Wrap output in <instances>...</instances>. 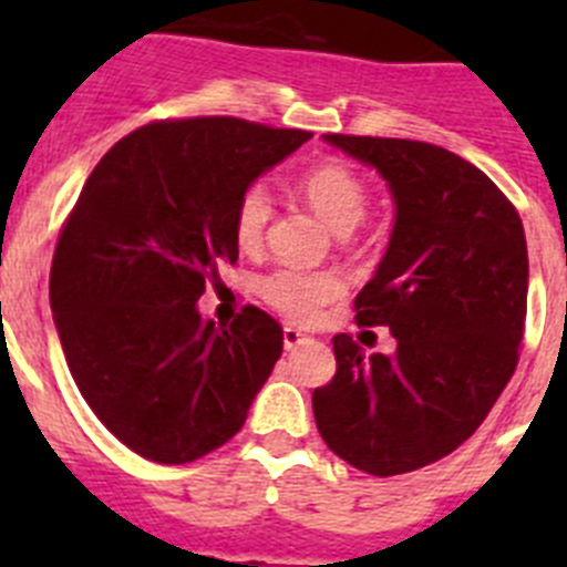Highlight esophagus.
<instances>
[{
	"label": "esophagus",
	"mask_w": 567,
	"mask_h": 567,
	"mask_svg": "<svg viewBox=\"0 0 567 567\" xmlns=\"http://www.w3.org/2000/svg\"><path fill=\"white\" fill-rule=\"evenodd\" d=\"M303 343H309V334H303L295 327H284V346H287V349H298V346Z\"/></svg>",
	"instance_id": "esophagus-1"
}]
</instances>
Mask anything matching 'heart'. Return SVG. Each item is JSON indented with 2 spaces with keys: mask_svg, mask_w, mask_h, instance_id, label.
Masks as SVG:
<instances>
[{
  "mask_svg": "<svg viewBox=\"0 0 567 567\" xmlns=\"http://www.w3.org/2000/svg\"><path fill=\"white\" fill-rule=\"evenodd\" d=\"M298 189L309 207L338 235H349L365 218L369 193L363 178L346 164L329 162L309 169L298 182ZM269 218H272V198L260 184H255L240 195L235 207V238L240 249H258L264 244ZM260 295L269 307L287 315L289 320L312 323L320 309L343 295V278L329 269L280 267L260 280Z\"/></svg>",
  "mask_w": 567,
  "mask_h": 567,
  "instance_id": "1",
  "label": "heart"
}]
</instances>
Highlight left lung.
<instances>
[{"instance_id":"8db88e82","label":"left lung","mask_w":567,"mask_h":567,"mask_svg":"<svg viewBox=\"0 0 567 567\" xmlns=\"http://www.w3.org/2000/svg\"><path fill=\"white\" fill-rule=\"evenodd\" d=\"M323 142L378 169L392 193V238L354 309L360 327H389L398 349L365 354L334 334L338 374L315 389V423L340 460L392 477L463 445L517 369L523 221L483 169L437 144L338 133Z\"/></svg>"}]
</instances>
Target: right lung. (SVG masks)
I'll list each match as a JSON object with an SVG mask.
<instances>
[{
	"label": "right lung",
	"mask_w": 567,
	"mask_h": 567,
	"mask_svg": "<svg viewBox=\"0 0 567 567\" xmlns=\"http://www.w3.org/2000/svg\"><path fill=\"white\" fill-rule=\"evenodd\" d=\"M309 138L224 115L153 122L84 182L50 267V309L82 398L144 460L215 452L272 374L278 320L244 307L215 327L195 303L218 264L238 260L240 195Z\"/></svg>",
	"instance_id": "1"
}]
</instances>
